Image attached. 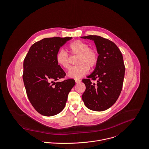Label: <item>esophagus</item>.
Instances as JSON below:
<instances>
[{"label": "esophagus", "instance_id": "34e87169", "mask_svg": "<svg viewBox=\"0 0 149 149\" xmlns=\"http://www.w3.org/2000/svg\"><path fill=\"white\" fill-rule=\"evenodd\" d=\"M75 81L76 83H80L81 82V81L79 80V79H75Z\"/></svg>", "mask_w": 149, "mask_h": 149}]
</instances>
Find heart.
I'll list each match as a JSON object with an SVG mask.
<instances>
[{
  "mask_svg": "<svg viewBox=\"0 0 149 149\" xmlns=\"http://www.w3.org/2000/svg\"><path fill=\"white\" fill-rule=\"evenodd\" d=\"M72 55L78 56L76 66L72 67L68 71V76L79 79L86 75L89 69L93 68L98 63V54L94 49L89 47V45L80 40L72 42L68 46ZM57 64L62 68L68 70L70 67V58L66 51H60L56 56Z\"/></svg>",
  "mask_w": 149,
  "mask_h": 149,
  "instance_id": "heart-1",
  "label": "heart"
}]
</instances>
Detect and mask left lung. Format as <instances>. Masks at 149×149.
<instances>
[{"label": "left lung", "instance_id": "obj_1", "mask_svg": "<svg viewBox=\"0 0 149 149\" xmlns=\"http://www.w3.org/2000/svg\"><path fill=\"white\" fill-rule=\"evenodd\" d=\"M81 38L94 41L99 54L94 71L82 80L86 86L83 100L90 110L102 111L111 107L121 93L125 72L123 56L116 44L107 39L97 35Z\"/></svg>", "mask_w": 149, "mask_h": 149}]
</instances>
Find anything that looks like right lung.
<instances>
[{
    "label": "right lung",
    "mask_w": 149,
    "mask_h": 149,
    "mask_svg": "<svg viewBox=\"0 0 149 149\" xmlns=\"http://www.w3.org/2000/svg\"><path fill=\"white\" fill-rule=\"evenodd\" d=\"M71 38H44L31 46L24 58L23 79L26 93L34 109L43 116L61 113L75 84L71 79L58 81L66 73L56 61L60 48Z\"/></svg>",
    "instance_id": "1"
}]
</instances>
